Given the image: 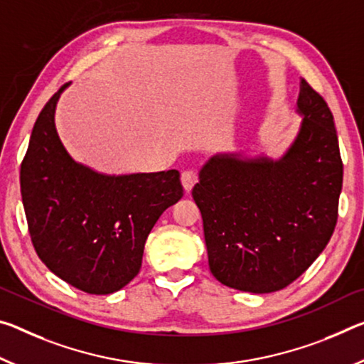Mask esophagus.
I'll return each instance as SVG.
<instances>
[{
    "mask_svg": "<svg viewBox=\"0 0 364 364\" xmlns=\"http://www.w3.org/2000/svg\"><path fill=\"white\" fill-rule=\"evenodd\" d=\"M196 183H198V173L194 170H184L181 173V184L184 191H191Z\"/></svg>",
    "mask_w": 364,
    "mask_h": 364,
    "instance_id": "34e87169",
    "label": "esophagus"
}]
</instances>
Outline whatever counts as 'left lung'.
<instances>
[{
    "instance_id": "1",
    "label": "left lung",
    "mask_w": 364,
    "mask_h": 364,
    "mask_svg": "<svg viewBox=\"0 0 364 364\" xmlns=\"http://www.w3.org/2000/svg\"><path fill=\"white\" fill-rule=\"evenodd\" d=\"M298 134L279 159L217 154L193 188L212 275L230 288L270 293L296 280L337 223L343 165L332 112L299 82Z\"/></svg>"
}]
</instances>
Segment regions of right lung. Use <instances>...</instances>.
Returning a JSON list of instances; mask_svg holds the SVG:
<instances>
[{
    "mask_svg": "<svg viewBox=\"0 0 364 364\" xmlns=\"http://www.w3.org/2000/svg\"><path fill=\"white\" fill-rule=\"evenodd\" d=\"M33 124L21 165L28 233L42 262L90 295H108L139 274L155 222L183 198L178 170L107 175L74 160L58 136L56 103Z\"/></svg>",
    "mask_w": 364,
    "mask_h": 364,
    "instance_id": "add662e5",
    "label": "right lung"
}]
</instances>
